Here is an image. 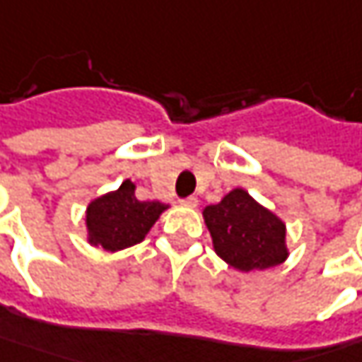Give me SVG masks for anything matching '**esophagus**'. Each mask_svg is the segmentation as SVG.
Listing matches in <instances>:
<instances>
[{
  "mask_svg": "<svg viewBox=\"0 0 362 362\" xmlns=\"http://www.w3.org/2000/svg\"><path fill=\"white\" fill-rule=\"evenodd\" d=\"M182 204H186V206H197L198 200L194 197H188V198H184V200H182Z\"/></svg>",
  "mask_w": 362,
  "mask_h": 362,
  "instance_id": "obj_1",
  "label": "esophagus"
}]
</instances>
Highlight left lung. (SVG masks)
Segmentation results:
<instances>
[{
	"mask_svg": "<svg viewBox=\"0 0 362 362\" xmlns=\"http://www.w3.org/2000/svg\"><path fill=\"white\" fill-rule=\"evenodd\" d=\"M202 214L216 255L230 267L239 272L269 269L288 257L286 225L243 188H235Z\"/></svg>",
	"mask_w": 362,
	"mask_h": 362,
	"instance_id": "left-lung-1",
	"label": "left lung"
}]
</instances>
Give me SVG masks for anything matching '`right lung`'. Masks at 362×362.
Masks as SVG:
<instances>
[{"instance_id": "1", "label": "right lung", "mask_w": 362, "mask_h": 362, "mask_svg": "<svg viewBox=\"0 0 362 362\" xmlns=\"http://www.w3.org/2000/svg\"><path fill=\"white\" fill-rule=\"evenodd\" d=\"M168 206L158 200H137L135 184L125 180L115 192L97 198L87 209L88 241L119 251L144 241L151 225Z\"/></svg>"}]
</instances>
